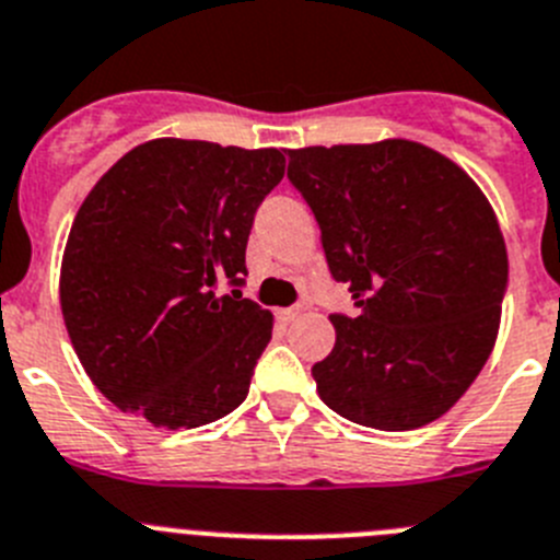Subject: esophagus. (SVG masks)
Segmentation results:
<instances>
[{
    "label": "esophagus",
    "instance_id": "obj_1",
    "mask_svg": "<svg viewBox=\"0 0 560 560\" xmlns=\"http://www.w3.org/2000/svg\"><path fill=\"white\" fill-rule=\"evenodd\" d=\"M302 314H305V307H302L300 302H296V305H289V307H283V311H277V316H280V319H283L285 325H291V322L302 319Z\"/></svg>",
    "mask_w": 560,
    "mask_h": 560
}]
</instances>
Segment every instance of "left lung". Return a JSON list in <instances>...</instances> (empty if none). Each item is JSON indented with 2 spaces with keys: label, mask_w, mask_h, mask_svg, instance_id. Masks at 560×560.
I'll return each mask as SVG.
<instances>
[{
  "label": "left lung",
  "mask_w": 560,
  "mask_h": 560,
  "mask_svg": "<svg viewBox=\"0 0 560 560\" xmlns=\"http://www.w3.org/2000/svg\"><path fill=\"white\" fill-rule=\"evenodd\" d=\"M336 283V347L311 374L327 408L374 430L447 413L489 361L508 255L489 199L439 152L392 141L289 152Z\"/></svg>",
  "instance_id": "1"
}]
</instances>
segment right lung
I'll return each mask as SVG.
<instances>
[{"label":"right lung","instance_id":"add662e5","mask_svg":"<svg viewBox=\"0 0 560 560\" xmlns=\"http://www.w3.org/2000/svg\"><path fill=\"white\" fill-rule=\"evenodd\" d=\"M283 168L280 150L155 138L80 205L60 307L77 358L116 408L183 430L244 402L271 338L269 311L241 296L246 241Z\"/></svg>","mask_w":560,"mask_h":560}]
</instances>
